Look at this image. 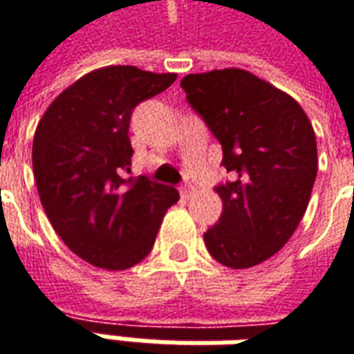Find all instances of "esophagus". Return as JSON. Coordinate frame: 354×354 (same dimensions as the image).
<instances>
[{"label": "esophagus", "instance_id": "34e87169", "mask_svg": "<svg viewBox=\"0 0 354 354\" xmlns=\"http://www.w3.org/2000/svg\"><path fill=\"white\" fill-rule=\"evenodd\" d=\"M180 196H182V198H192V196H194V194H196V188H194V186H192V184H189V182H184V184H180Z\"/></svg>", "mask_w": 354, "mask_h": 354}]
</instances>
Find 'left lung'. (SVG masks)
<instances>
[{"label":"left lung","instance_id":"8db88e82","mask_svg":"<svg viewBox=\"0 0 354 354\" xmlns=\"http://www.w3.org/2000/svg\"><path fill=\"white\" fill-rule=\"evenodd\" d=\"M189 107L223 149L231 180L219 223L203 233L215 261L249 268L270 259L298 229L317 176V145L296 100L247 70L188 74L180 82Z\"/></svg>","mask_w":354,"mask_h":354}]
</instances>
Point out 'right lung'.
Instances as JSON below:
<instances>
[{"instance_id":"add662e5","label":"right lung","mask_w":354,"mask_h":354,"mask_svg":"<svg viewBox=\"0 0 354 354\" xmlns=\"http://www.w3.org/2000/svg\"><path fill=\"white\" fill-rule=\"evenodd\" d=\"M176 74L135 66L93 70L56 97L32 140L39 198L58 237L80 259L125 270L153 249L178 189L131 172L133 109Z\"/></svg>"}]
</instances>
